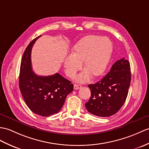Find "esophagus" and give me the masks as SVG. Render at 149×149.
Listing matches in <instances>:
<instances>
[{
    "instance_id": "esophagus-1",
    "label": "esophagus",
    "mask_w": 149,
    "mask_h": 149,
    "mask_svg": "<svg viewBox=\"0 0 149 149\" xmlns=\"http://www.w3.org/2000/svg\"><path fill=\"white\" fill-rule=\"evenodd\" d=\"M74 89H81L82 88V86H81V85L75 84L74 86Z\"/></svg>"
}]
</instances>
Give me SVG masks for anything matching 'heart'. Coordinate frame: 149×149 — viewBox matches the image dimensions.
<instances>
[{
	"label": "heart",
	"instance_id": "b5f03b06",
	"mask_svg": "<svg viewBox=\"0 0 149 149\" xmlns=\"http://www.w3.org/2000/svg\"><path fill=\"white\" fill-rule=\"evenodd\" d=\"M72 54L65 59L64 68L68 77H74L83 67L86 70L77 77V81L84 82L91 75L98 78L105 72L112 51V44L107 37L96 35L86 36L72 48Z\"/></svg>",
	"mask_w": 149,
	"mask_h": 149
}]
</instances>
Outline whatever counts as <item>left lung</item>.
Returning <instances> with one entry per match:
<instances>
[{"label": "left lung", "instance_id": "left-lung-1", "mask_svg": "<svg viewBox=\"0 0 149 149\" xmlns=\"http://www.w3.org/2000/svg\"><path fill=\"white\" fill-rule=\"evenodd\" d=\"M130 82V64L123 58L112 65L101 81L88 85L91 97L86 103V108L96 116L105 117L113 115L125 102Z\"/></svg>", "mask_w": 149, "mask_h": 149}]
</instances>
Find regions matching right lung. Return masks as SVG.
I'll list each match as a JSON object with an SVG mask.
<instances>
[{"instance_id":"right-lung-1","label":"right lung","mask_w":149,"mask_h":149,"mask_svg":"<svg viewBox=\"0 0 149 149\" xmlns=\"http://www.w3.org/2000/svg\"><path fill=\"white\" fill-rule=\"evenodd\" d=\"M41 36L31 42L24 52L21 61L19 87L28 107L37 115L48 117L58 113L67 95L74 89L70 81L58 73L39 76L32 71L31 51Z\"/></svg>"}]
</instances>
